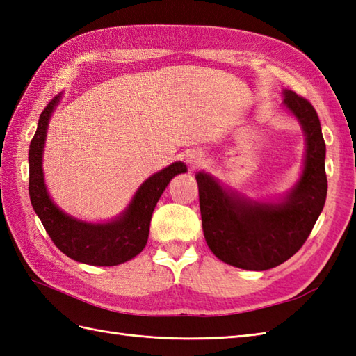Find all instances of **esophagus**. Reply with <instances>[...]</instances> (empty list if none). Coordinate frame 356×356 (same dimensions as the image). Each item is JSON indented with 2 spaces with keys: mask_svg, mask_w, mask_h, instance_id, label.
I'll return each instance as SVG.
<instances>
[{
  "mask_svg": "<svg viewBox=\"0 0 356 356\" xmlns=\"http://www.w3.org/2000/svg\"><path fill=\"white\" fill-rule=\"evenodd\" d=\"M186 161L190 163V166L195 168V166H199L203 162V154L199 153V151H194V153H190L186 156Z\"/></svg>",
  "mask_w": 356,
  "mask_h": 356,
  "instance_id": "1",
  "label": "esophagus"
}]
</instances>
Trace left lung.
Wrapping results in <instances>:
<instances>
[{
    "label": "left lung",
    "instance_id": "left-lung-1",
    "mask_svg": "<svg viewBox=\"0 0 356 356\" xmlns=\"http://www.w3.org/2000/svg\"><path fill=\"white\" fill-rule=\"evenodd\" d=\"M284 105L306 133V162L300 182L280 203H257L228 194L199 172V202L205 240L217 259L236 268L266 270L289 260L305 245L327 194L326 143L314 105L284 90Z\"/></svg>",
    "mask_w": 356,
    "mask_h": 356
}]
</instances>
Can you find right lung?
I'll return each mask as SVG.
<instances>
[{
  "label": "right lung",
  "mask_w": 356,
  "mask_h": 356,
  "mask_svg": "<svg viewBox=\"0 0 356 356\" xmlns=\"http://www.w3.org/2000/svg\"><path fill=\"white\" fill-rule=\"evenodd\" d=\"M55 96L38 120V128L29 149V195L35 213L59 251L70 259L93 266H116L131 260L147 245L149 222L157 200L176 174L185 172L186 165L174 162L151 176L134 194L125 213L110 223H86L65 216L58 209L45 190L42 174V148L49 119L58 104Z\"/></svg>",
  "instance_id": "1"
}]
</instances>
